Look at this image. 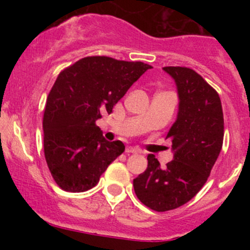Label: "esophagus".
<instances>
[{"label": "esophagus", "mask_w": 250, "mask_h": 250, "mask_svg": "<svg viewBox=\"0 0 250 250\" xmlns=\"http://www.w3.org/2000/svg\"><path fill=\"white\" fill-rule=\"evenodd\" d=\"M140 148L138 147H132V146H128L127 148H125V153H140Z\"/></svg>", "instance_id": "34e87169"}]
</instances>
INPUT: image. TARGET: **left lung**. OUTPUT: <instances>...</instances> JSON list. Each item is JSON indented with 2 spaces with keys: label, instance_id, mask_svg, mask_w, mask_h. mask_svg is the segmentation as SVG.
<instances>
[{
  "label": "left lung",
  "instance_id": "8db88e82",
  "mask_svg": "<svg viewBox=\"0 0 250 250\" xmlns=\"http://www.w3.org/2000/svg\"><path fill=\"white\" fill-rule=\"evenodd\" d=\"M175 82L178 115L167 138L173 161L161 167L153 155L147 168L133 180L137 197L148 208L167 211L195 197L206 184L223 147L224 115L219 94L188 67L166 66Z\"/></svg>",
  "mask_w": 250,
  "mask_h": 250
}]
</instances>
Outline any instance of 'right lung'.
Listing matches in <instances>:
<instances>
[{
    "label": "right lung",
    "mask_w": 250,
    "mask_h": 250,
    "mask_svg": "<svg viewBox=\"0 0 250 250\" xmlns=\"http://www.w3.org/2000/svg\"><path fill=\"white\" fill-rule=\"evenodd\" d=\"M150 65L109 57H87L59 74L43 116L44 157L60 188L83 192L94 188L109 165L125 151L107 141L95 125L125 97Z\"/></svg>",
    "instance_id": "obj_1"
}]
</instances>
